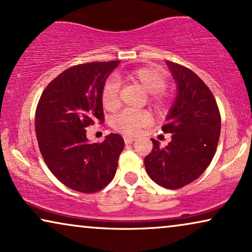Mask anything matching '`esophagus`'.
<instances>
[{
	"label": "esophagus",
	"instance_id": "obj_1",
	"mask_svg": "<svg viewBox=\"0 0 252 252\" xmlns=\"http://www.w3.org/2000/svg\"><path fill=\"white\" fill-rule=\"evenodd\" d=\"M124 141H125L126 144H129V143H132V142H134V141H135V137H133V136H124Z\"/></svg>",
	"mask_w": 252,
	"mask_h": 252
}]
</instances>
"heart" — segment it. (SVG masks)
Returning <instances> with one entry per match:
<instances>
[{
	"mask_svg": "<svg viewBox=\"0 0 252 252\" xmlns=\"http://www.w3.org/2000/svg\"><path fill=\"white\" fill-rule=\"evenodd\" d=\"M129 80L140 84L148 92V102L156 110L166 109L171 102V94L166 89V77L153 66L137 67L127 73ZM120 84L116 78H109L101 92L103 108L115 111L120 105ZM151 123V115L146 110H124L111 120L112 128L124 135H135L141 128Z\"/></svg>",
	"mask_w": 252,
	"mask_h": 252,
	"instance_id": "obj_1",
	"label": "heart"
}]
</instances>
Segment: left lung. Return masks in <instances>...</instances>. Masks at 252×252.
Instances as JSON below:
<instances>
[{"instance_id": "8db88e82", "label": "left lung", "mask_w": 252, "mask_h": 252, "mask_svg": "<svg viewBox=\"0 0 252 252\" xmlns=\"http://www.w3.org/2000/svg\"><path fill=\"white\" fill-rule=\"evenodd\" d=\"M178 85V96L161 127L172 133L165 148L153 141L144 158L147 173L157 185L179 189L201 177L211 163L219 142L221 117L216 98L204 81L184 65L166 62Z\"/></svg>"}]
</instances>
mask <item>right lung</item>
<instances>
[{
	"mask_svg": "<svg viewBox=\"0 0 252 252\" xmlns=\"http://www.w3.org/2000/svg\"><path fill=\"white\" fill-rule=\"evenodd\" d=\"M120 61L74 65L44 89L35 111V132L44 163L73 190L96 192L112 181L124 149L119 134L89 143L87 127L104 122L101 92Z\"/></svg>",
	"mask_w": 252,
	"mask_h": 252,
	"instance_id": "1",
	"label": "right lung"
}]
</instances>
